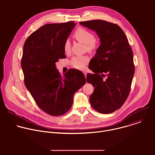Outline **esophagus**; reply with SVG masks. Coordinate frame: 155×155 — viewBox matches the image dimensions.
<instances>
[{"label": "esophagus", "instance_id": "1", "mask_svg": "<svg viewBox=\"0 0 155 155\" xmlns=\"http://www.w3.org/2000/svg\"><path fill=\"white\" fill-rule=\"evenodd\" d=\"M83 73L84 74V76H85V77H86V75H87V72L86 71H83Z\"/></svg>", "mask_w": 155, "mask_h": 155}]
</instances>
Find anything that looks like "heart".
Masks as SVG:
<instances>
[{
    "label": "heart",
    "mask_w": 155,
    "mask_h": 155,
    "mask_svg": "<svg viewBox=\"0 0 155 155\" xmlns=\"http://www.w3.org/2000/svg\"><path fill=\"white\" fill-rule=\"evenodd\" d=\"M74 37L80 42L85 44L87 51L93 52L98 47V42L94 38V34L86 29L78 27L74 33ZM64 50L66 53L71 51V43L69 40H66L64 43ZM88 58L86 56H75L71 60V64L77 69H83L85 64L88 62Z\"/></svg>",
    "instance_id": "1"
}]
</instances>
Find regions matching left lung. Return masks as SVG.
I'll list each match as a JSON object with an SVG mask.
<instances>
[{
  "label": "left lung",
  "mask_w": 155,
  "mask_h": 155,
  "mask_svg": "<svg viewBox=\"0 0 155 155\" xmlns=\"http://www.w3.org/2000/svg\"><path fill=\"white\" fill-rule=\"evenodd\" d=\"M80 24L94 31L101 45L90 61L86 80L95 88L90 97L97 112H114L125 102L130 90L135 68L133 52L122 29L117 24L96 19L81 21Z\"/></svg>",
  "instance_id": "1"
}]
</instances>
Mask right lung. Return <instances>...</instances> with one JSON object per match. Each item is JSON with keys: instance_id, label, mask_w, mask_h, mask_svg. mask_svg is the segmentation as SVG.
<instances>
[{"instance_id": "obj_1", "label": "right lung", "mask_w": 155, "mask_h": 155, "mask_svg": "<svg viewBox=\"0 0 155 155\" xmlns=\"http://www.w3.org/2000/svg\"><path fill=\"white\" fill-rule=\"evenodd\" d=\"M74 21L47 24L26 39L21 59L25 84L37 105L51 116L68 112L74 93L85 84L84 74L69 69L61 75L56 68L65 58L64 43L75 26Z\"/></svg>"}]
</instances>
